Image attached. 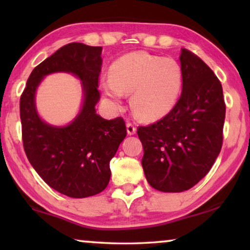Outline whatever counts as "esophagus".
<instances>
[{"instance_id": "34e87169", "label": "esophagus", "mask_w": 250, "mask_h": 250, "mask_svg": "<svg viewBox=\"0 0 250 250\" xmlns=\"http://www.w3.org/2000/svg\"><path fill=\"white\" fill-rule=\"evenodd\" d=\"M126 127H127V133H128L129 135L135 134V132H136V126H135V123L127 122V123H126Z\"/></svg>"}]
</instances>
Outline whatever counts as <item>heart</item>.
I'll use <instances>...</instances> for the list:
<instances>
[{
  "label": "heart",
  "mask_w": 250,
  "mask_h": 250,
  "mask_svg": "<svg viewBox=\"0 0 250 250\" xmlns=\"http://www.w3.org/2000/svg\"><path fill=\"white\" fill-rule=\"evenodd\" d=\"M183 86L180 63L170 58L132 52L115 61L110 77L102 82L104 94L119 104L124 94H132L131 104L142 121H155L172 110Z\"/></svg>",
  "instance_id": "obj_1"
}]
</instances>
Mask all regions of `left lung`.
I'll list each match as a JSON object with an SVG mask.
<instances>
[{
  "label": "left lung",
  "instance_id": "left-lung-1",
  "mask_svg": "<svg viewBox=\"0 0 250 250\" xmlns=\"http://www.w3.org/2000/svg\"><path fill=\"white\" fill-rule=\"evenodd\" d=\"M180 62L183 86L176 104L159 121L138 127L146 177L163 192L196 186L223 145L225 102L220 80L189 50L181 51Z\"/></svg>",
  "mask_w": 250,
  "mask_h": 250
}]
</instances>
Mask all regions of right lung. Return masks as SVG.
<instances>
[{"mask_svg": "<svg viewBox=\"0 0 250 250\" xmlns=\"http://www.w3.org/2000/svg\"><path fill=\"white\" fill-rule=\"evenodd\" d=\"M101 46L69 43L34 68L20 97L22 145L34 169L58 192L71 198L100 193L110 180V160L126 136L125 121L104 119L95 112L100 99ZM56 71L73 72L82 80L83 109L64 128L40 121L35 109V91L42 78Z\"/></svg>", "mask_w": 250, "mask_h": 250, "instance_id": "obj_1", "label": "right lung"}]
</instances>
